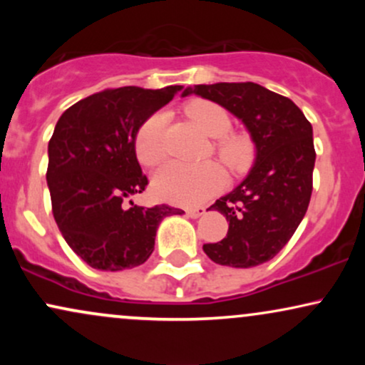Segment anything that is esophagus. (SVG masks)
I'll return each mask as SVG.
<instances>
[{"mask_svg": "<svg viewBox=\"0 0 365 365\" xmlns=\"http://www.w3.org/2000/svg\"><path fill=\"white\" fill-rule=\"evenodd\" d=\"M204 212H206V207H202V206L187 209V216H190V217H199V216H202Z\"/></svg>", "mask_w": 365, "mask_h": 365, "instance_id": "1", "label": "esophagus"}]
</instances>
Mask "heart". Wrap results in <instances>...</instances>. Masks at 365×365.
I'll return each mask as SVG.
<instances>
[{"label": "heart", "instance_id": "heart-1", "mask_svg": "<svg viewBox=\"0 0 365 365\" xmlns=\"http://www.w3.org/2000/svg\"><path fill=\"white\" fill-rule=\"evenodd\" d=\"M187 115L199 125L209 137H216L215 154L233 173L247 170L254 161L255 148L249 133L230 132L232 118L217 103L195 99L187 104ZM166 115L156 111L148 116L137 128L133 137L137 159L144 166H156L166 156L165 145ZM226 183V173L215 161L188 165L168 163L156 171L153 188L158 197L182 206H194L212 197Z\"/></svg>", "mask_w": 365, "mask_h": 365}]
</instances>
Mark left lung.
Segmentation results:
<instances>
[{"mask_svg": "<svg viewBox=\"0 0 365 365\" xmlns=\"http://www.w3.org/2000/svg\"><path fill=\"white\" fill-rule=\"evenodd\" d=\"M190 94L221 104L244 121L257 149L244 182L209 207L230 225L223 240L204 244V252L232 267L269 261L307 212L316 163L311 121L292 99L254 82L200 83L183 92Z\"/></svg>", "mask_w": 365, "mask_h": 365, "instance_id": "1", "label": "left lung"}]
</instances>
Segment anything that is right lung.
Wrapping results in <instances>:
<instances>
[{
    "instance_id": "1",
    "label": "right lung",
    "mask_w": 365,
    "mask_h": 365,
    "mask_svg": "<svg viewBox=\"0 0 365 365\" xmlns=\"http://www.w3.org/2000/svg\"><path fill=\"white\" fill-rule=\"evenodd\" d=\"M178 91L104 89L70 106L54 127L46 171L53 216L66 244L94 269L144 264L163 217L183 212L166 204L125 206L149 183L133 148L137 128Z\"/></svg>"
}]
</instances>
